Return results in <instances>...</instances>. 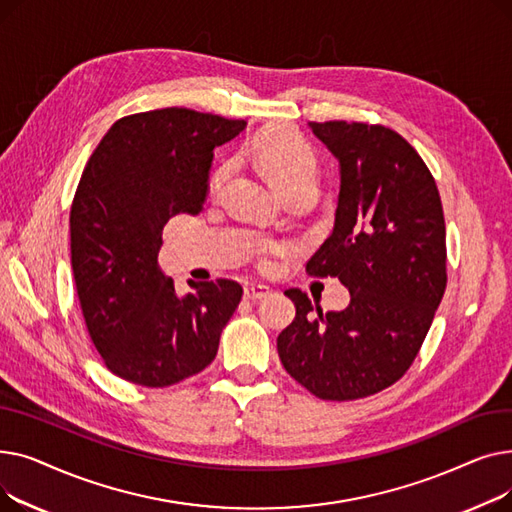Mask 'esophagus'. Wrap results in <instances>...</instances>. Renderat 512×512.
I'll use <instances>...</instances> for the list:
<instances>
[{
	"label": "esophagus",
	"instance_id": "esophagus-1",
	"mask_svg": "<svg viewBox=\"0 0 512 512\" xmlns=\"http://www.w3.org/2000/svg\"><path fill=\"white\" fill-rule=\"evenodd\" d=\"M270 292L272 290L267 288V286H263V284H249V286H245V299L259 301V299L267 297V294H270Z\"/></svg>",
	"mask_w": 512,
	"mask_h": 512
}]
</instances>
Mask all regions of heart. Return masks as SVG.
<instances>
[{
    "instance_id": "b5f03b06",
    "label": "heart",
    "mask_w": 512,
    "mask_h": 512,
    "mask_svg": "<svg viewBox=\"0 0 512 512\" xmlns=\"http://www.w3.org/2000/svg\"><path fill=\"white\" fill-rule=\"evenodd\" d=\"M259 170L272 182L276 191L284 197L317 188L319 164L315 151L288 128H278L259 137L251 149ZM228 178V168H220L211 176V191H220V186ZM267 255L282 257L288 253L286 242H274L267 245ZM263 267H272V261L265 259Z\"/></svg>"
}]
</instances>
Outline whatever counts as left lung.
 Here are the masks:
<instances>
[{
    "instance_id": "left-lung-1",
    "label": "left lung",
    "mask_w": 512,
    "mask_h": 512,
    "mask_svg": "<svg viewBox=\"0 0 512 512\" xmlns=\"http://www.w3.org/2000/svg\"><path fill=\"white\" fill-rule=\"evenodd\" d=\"M340 161L334 232L307 274L338 278L351 303L328 311L290 288L297 307L278 336L284 369L321 400H357L398 382L419 355L446 290V224L421 155L382 124L311 122Z\"/></svg>"
}]
</instances>
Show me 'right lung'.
<instances>
[{
  "label": "right lung",
  "mask_w": 512,
  "mask_h": 512,
  "mask_svg": "<svg viewBox=\"0 0 512 512\" xmlns=\"http://www.w3.org/2000/svg\"><path fill=\"white\" fill-rule=\"evenodd\" d=\"M186 107L120 118L89 157L70 207V261L93 346L118 378L166 388L203 371L242 288L220 278L178 297L161 274V232L199 213L213 149L245 130Z\"/></svg>",
  "instance_id": "obj_1"
}]
</instances>
